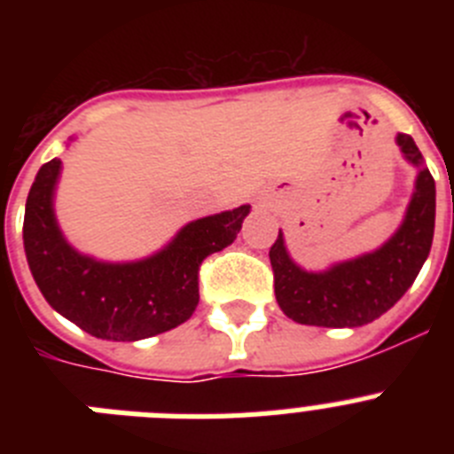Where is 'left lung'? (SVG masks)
Instances as JSON below:
<instances>
[{
  "label": "left lung",
  "instance_id": "1",
  "mask_svg": "<svg viewBox=\"0 0 454 454\" xmlns=\"http://www.w3.org/2000/svg\"><path fill=\"white\" fill-rule=\"evenodd\" d=\"M395 140L404 159L420 170L400 230L380 250L325 272H307L288 256L282 230L277 234L270 247L275 298L295 323L362 327L387 314L419 277L434 239V177L423 166V154L411 136L398 134Z\"/></svg>",
  "mask_w": 454,
  "mask_h": 454
}]
</instances>
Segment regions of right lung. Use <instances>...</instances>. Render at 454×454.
<instances>
[{
    "instance_id": "1",
    "label": "right lung",
    "mask_w": 454,
    "mask_h": 454,
    "mask_svg": "<svg viewBox=\"0 0 454 454\" xmlns=\"http://www.w3.org/2000/svg\"><path fill=\"white\" fill-rule=\"evenodd\" d=\"M61 161L40 168L24 208V252L51 309L106 340H140L186 323L200 302V266L234 243L250 204L192 220L143 262L104 263L67 246L54 218Z\"/></svg>"
}]
</instances>
